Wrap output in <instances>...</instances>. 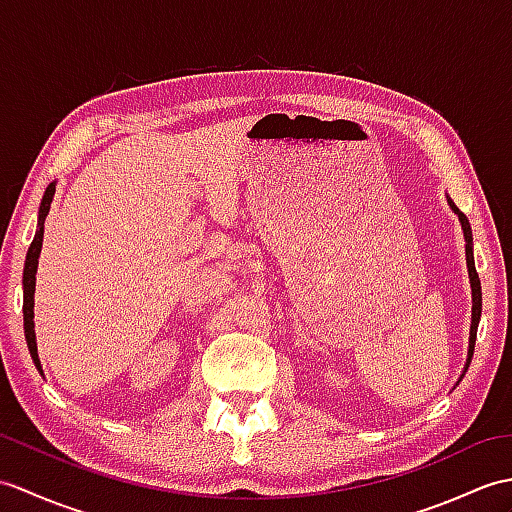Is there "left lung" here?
<instances>
[{
    "mask_svg": "<svg viewBox=\"0 0 512 512\" xmlns=\"http://www.w3.org/2000/svg\"><path fill=\"white\" fill-rule=\"evenodd\" d=\"M449 202L451 211L456 213L460 224H462V233H465V253H467V268H469V281H471V299H473V307H471V331H469V355H467V364H465V373L471 364L473 358V347H475V336H478V323H480V316H482V285H480V277H478V270H475V261H473V235H471V224L467 220L465 213H462L454 202Z\"/></svg>",
    "mask_w": 512,
    "mask_h": 512,
    "instance_id": "1",
    "label": "left lung"
}]
</instances>
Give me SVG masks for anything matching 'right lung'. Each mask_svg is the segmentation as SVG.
<instances>
[{"mask_svg":"<svg viewBox=\"0 0 512 512\" xmlns=\"http://www.w3.org/2000/svg\"><path fill=\"white\" fill-rule=\"evenodd\" d=\"M54 192H56V183L47 185L43 200H41V207H39L37 233H34V240H32V244L28 248V255H26V266H23V331H26V342H28L34 366H37V371L41 375H43V366H41L39 351H37V334H34V283H37L39 255H41V246H43V224H45L47 213H50Z\"/></svg>","mask_w":512,"mask_h":512,"instance_id":"right-lung-1","label":"right lung"}]
</instances>
